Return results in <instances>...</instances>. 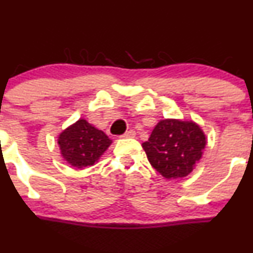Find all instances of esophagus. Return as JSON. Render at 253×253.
Wrapping results in <instances>:
<instances>
[{"label": "esophagus", "instance_id": "esophagus-1", "mask_svg": "<svg viewBox=\"0 0 253 253\" xmlns=\"http://www.w3.org/2000/svg\"><path fill=\"white\" fill-rule=\"evenodd\" d=\"M135 135H136V132H135V130H127L126 134L122 135V137H134Z\"/></svg>", "mask_w": 253, "mask_h": 253}]
</instances>
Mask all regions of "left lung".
Masks as SVG:
<instances>
[{
	"mask_svg": "<svg viewBox=\"0 0 253 253\" xmlns=\"http://www.w3.org/2000/svg\"><path fill=\"white\" fill-rule=\"evenodd\" d=\"M206 144V135L196 123L165 119L142 142V149L151 166L169 179L188 176L201 160Z\"/></svg>",
	"mask_w": 253,
	"mask_h": 253,
	"instance_id": "obj_1",
	"label": "left lung"
}]
</instances>
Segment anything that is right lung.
Returning <instances> with one entry per match:
<instances>
[{
  "label": "right lung",
  "instance_id": "1",
  "mask_svg": "<svg viewBox=\"0 0 253 253\" xmlns=\"http://www.w3.org/2000/svg\"><path fill=\"white\" fill-rule=\"evenodd\" d=\"M61 155L71 166L82 169L92 166L112 144V140L102 130L80 119L59 135Z\"/></svg>",
  "mask_w": 253,
  "mask_h": 253
}]
</instances>
